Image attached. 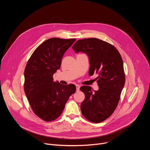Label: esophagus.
Returning <instances> with one entry per match:
<instances>
[{"instance_id": "esophagus-1", "label": "esophagus", "mask_w": 150, "mask_h": 150, "mask_svg": "<svg viewBox=\"0 0 150 150\" xmlns=\"http://www.w3.org/2000/svg\"><path fill=\"white\" fill-rule=\"evenodd\" d=\"M76 91H78L79 90V88H80V86L79 85L76 84Z\"/></svg>"}]
</instances>
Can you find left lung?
Wrapping results in <instances>:
<instances>
[{
    "instance_id": "1",
    "label": "left lung",
    "mask_w": 150,
    "mask_h": 150,
    "mask_svg": "<svg viewBox=\"0 0 150 150\" xmlns=\"http://www.w3.org/2000/svg\"><path fill=\"white\" fill-rule=\"evenodd\" d=\"M72 49L76 53L82 52L88 56L89 75H98L96 78L98 90L85 85L80 88L85 94L81 104L82 114L91 122H101L116 109L125 83L122 56L114 46L96 38L79 40Z\"/></svg>"
}]
</instances>
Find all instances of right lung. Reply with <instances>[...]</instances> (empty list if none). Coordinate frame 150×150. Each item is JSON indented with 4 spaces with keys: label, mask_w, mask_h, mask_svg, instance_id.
<instances>
[{
    "label": "right lung",
    "mask_w": 150,
    "mask_h": 150,
    "mask_svg": "<svg viewBox=\"0 0 150 150\" xmlns=\"http://www.w3.org/2000/svg\"><path fill=\"white\" fill-rule=\"evenodd\" d=\"M75 40L48 39L34 50L27 62L24 71V91L35 115L45 121L58 118L69 97L76 92L74 84L62 85L54 82L53 78L60 68L64 53Z\"/></svg>",
    "instance_id": "1"
}]
</instances>
